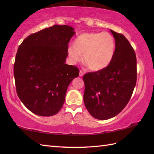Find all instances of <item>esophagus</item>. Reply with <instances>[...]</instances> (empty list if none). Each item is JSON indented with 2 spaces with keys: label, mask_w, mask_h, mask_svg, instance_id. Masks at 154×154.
<instances>
[{
  "label": "esophagus",
  "mask_w": 154,
  "mask_h": 154,
  "mask_svg": "<svg viewBox=\"0 0 154 154\" xmlns=\"http://www.w3.org/2000/svg\"><path fill=\"white\" fill-rule=\"evenodd\" d=\"M83 74H84L83 72L81 70V71H79V77H83Z\"/></svg>",
  "instance_id": "1"
}]
</instances>
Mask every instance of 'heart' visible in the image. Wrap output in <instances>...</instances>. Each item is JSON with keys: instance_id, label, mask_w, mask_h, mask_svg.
Listing matches in <instances>:
<instances>
[{"instance_id": "1", "label": "heart", "mask_w": 154, "mask_h": 154, "mask_svg": "<svg viewBox=\"0 0 154 154\" xmlns=\"http://www.w3.org/2000/svg\"><path fill=\"white\" fill-rule=\"evenodd\" d=\"M115 40L109 32H87L79 35L74 45L67 49L72 63L81 59L91 70L98 71L106 68L112 61L115 51Z\"/></svg>"}]
</instances>
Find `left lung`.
Here are the masks:
<instances>
[{"label":"left lung","instance_id":"1","mask_svg":"<svg viewBox=\"0 0 154 154\" xmlns=\"http://www.w3.org/2000/svg\"><path fill=\"white\" fill-rule=\"evenodd\" d=\"M115 39L112 61L100 71L83 76V100L93 117L107 120L126 106L132 97L137 79L135 51L124 35L110 30Z\"/></svg>","mask_w":154,"mask_h":154}]
</instances>
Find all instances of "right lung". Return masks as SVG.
Masks as SVG:
<instances>
[{
	"mask_svg": "<svg viewBox=\"0 0 154 154\" xmlns=\"http://www.w3.org/2000/svg\"><path fill=\"white\" fill-rule=\"evenodd\" d=\"M75 34L69 26L54 25L30 35L18 47L14 65L16 92L24 105L38 116L56 114L69 85L79 76V69L65 63Z\"/></svg>",
	"mask_w": 154,
	"mask_h": 154,
	"instance_id": "right-lung-1",
	"label": "right lung"
}]
</instances>
